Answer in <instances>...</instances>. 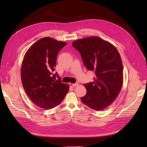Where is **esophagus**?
<instances>
[{
  "mask_svg": "<svg viewBox=\"0 0 147 147\" xmlns=\"http://www.w3.org/2000/svg\"><path fill=\"white\" fill-rule=\"evenodd\" d=\"M78 86V83H74V84H72V86L75 87H77Z\"/></svg>",
  "mask_w": 147,
  "mask_h": 147,
  "instance_id": "esophagus-1",
  "label": "esophagus"
}]
</instances>
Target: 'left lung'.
Masks as SVG:
<instances>
[{
	"label": "left lung",
	"instance_id": "left-lung-1",
	"mask_svg": "<svg viewBox=\"0 0 147 147\" xmlns=\"http://www.w3.org/2000/svg\"><path fill=\"white\" fill-rule=\"evenodd\" d=\"M80 53L84 65L95 73L94 81L84 86L86 95L84 104L95 111L106 108L116 99L123 82V67L120 55L109 42L96 36L79 39L72 43Z\"/></svg>",
	"mask_w": 147,
	"mask_h": 147
}]
</instances>
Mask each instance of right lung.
<instances>
[{
	"instance_id": "right-lung-1",
	"label": "right lung",
	"mask_w": 147,
	"mask_h": 147,
	"mask_svg": "<svg viewBox=\"0 0 147 147\" xmlns=\"http://www.w3.org/2000/svg\"><path fill=\"white\" fill-rule=\"evenodd\" d=\"M67 43L50 37L35 42L26 52L21 69L23 88L38 107L51 109L59 105L69 91L67 84L61 82L53 73L59 52Z\"/></svg>"
}]
</instances>
